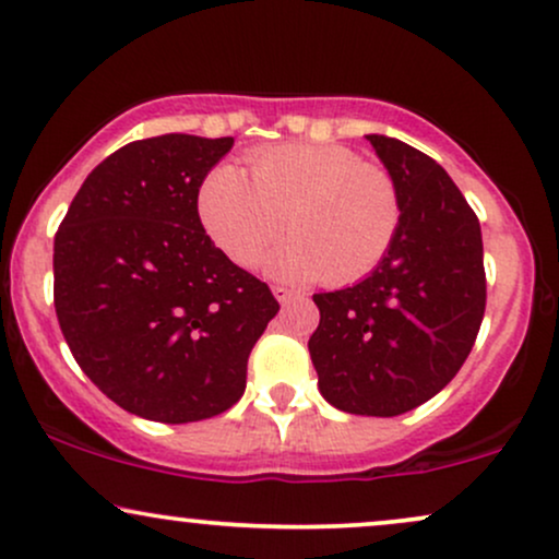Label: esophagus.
I'll return each mask as SVG.
<instances>
[{"label":"esophagus","instance_id":"obj_1","mask_svg":"<svg viewBox=\"0 0 559 559\" xmlns=\"http://www.w3.org/2000/svg\"><path fill=\"white\" fill-rule=\"evenodd\" d=\"M273 294H275V299H278L284 307L292 305V301L299 297V292H294V288H288V286H273Z\"/></svg>","mask_w":559,"mask_h":559}]
</instances>
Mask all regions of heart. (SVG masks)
Instances as JSON below:
<instances>
[{
	"label": "heart",
	"instance_id": "b5f03b06",
	"mask_svg": "<svg viewBox=\"0 0 559 559\" xmlns=\"http://www.w3.org/2000/svg\"><path fill=\"white\" fill-rule=\"evenodd\" d=\"M401 215L393 177L341 145L262 147L250 174L221 164L198 187L200 226L241 267L260 260L284 224L292 228L262 267L294 284L365 278L393 250Z\"/></svg>",
	"mask_w": 559,
	"mask_h": 559
}]
</instances>
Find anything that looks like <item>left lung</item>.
I'll return each mask as SVG.
<instances>
[{"label":"left lung","mask_w":559,"mask_h":559,"mask_svg":"<svg viewBox=\"0 0 559 559\" xmlns=\"http://www.w3.org/2000/svg\"><path fill=\"white\" fill-rule=\"evenodd\" d=\"M401 194V231L359 284L314 294L309 338L318 388L331 406L399 416L455 378L479 333L487 278L476 213L448 171L416 147L367 134Z\"/></svg>","instance_id":"1"}]
</instances>
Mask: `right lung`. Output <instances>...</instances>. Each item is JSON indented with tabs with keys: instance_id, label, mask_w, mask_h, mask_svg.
Returning a JSON list of instances; mask_svg holds the SVG:
<instances>
[{
	"instance_id": "add662e5",
	"label": "right lung",
	"mask_w": 559,
	"mask_h": 559,
	"mask_svg": "<svg viewBox=\"0 0 559 559\" xmlns=\"http://www.w3.org/2000/svg\"><path fill=\"white\" fill-rule=\"evenodd\" d=\"M234 138L160 134L87 174L53 237V307L100 393L164 425L241 399L247 359L278 312L198 218V187Z\"/></svg>"
}]
</instances>
